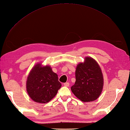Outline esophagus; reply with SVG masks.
<instances>
[{
	"mask_svg": "<svg viewBox=\"0 0 130 130\" xmlns=\"http://www.w3.org/2000/svg\"><path fill=\"white\" fill-rule=\"evenodd\" d=\"M64 86H66V87H68V86H69V84L68 83V82H66V83H64Z\"/></svg>",
	"mask_w": 130,
	"mask_h": 130,
	"instance_id": "1",
	"label": "esophagus"
}]
</instances>
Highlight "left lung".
<instances>
[{
	"label": "left lung",
	"instance_id": "left-lung-1",
	"mask_svg": "<svg viewBox=\"0 0 130 130\" xmlns=\"http://www.w3.org/2000/svg\"><path fill=\"white\" fill-rule=\"evenodd\" d=\"M76 81L71 90L78 99L84 102L93 101L99 97L103 90L104 78L96 61L86 57L84 63L77 66Z\"/></svg>",
	"mask_w": 130,
	"mask_h": 130
}]
</instances>
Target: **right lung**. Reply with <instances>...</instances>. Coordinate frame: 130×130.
I'll use <instances>...</instances> for the list:
<instances>
[{"label": "right lung", "mask_w": 130, "mask_h": 130, "mask_svg": "<svg viewBox=\"0 0 130 130\" xmlns=\"http://www.w3.org/2000/svg\"><path fill=\"white\" fill-rule=\"evenodd\" d=\"M26 90L31 99L38 103H47L55 96L62 85L57 75L49 66L35 65L26 81Z\"/></svg>", "instance_id": "right-lung-1"}]
</instances>
